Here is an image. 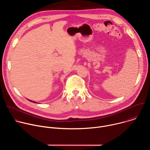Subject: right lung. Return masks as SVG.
<instances>
[{"label":"right lung","mask_w":150,"mask_h":150,"mask_svg":"<svg viewBox=\"0 0 150 150\" xmlns=\"http://www.w3.org/2000/svg\"><path fill=\"white\" fill-rule=\"evenodd\" d=\"M29 101H31V102H33V103H36V102H35V101H31V100H29Z\"/></svg>","instance_id":"add662e5"}]
</instances>
